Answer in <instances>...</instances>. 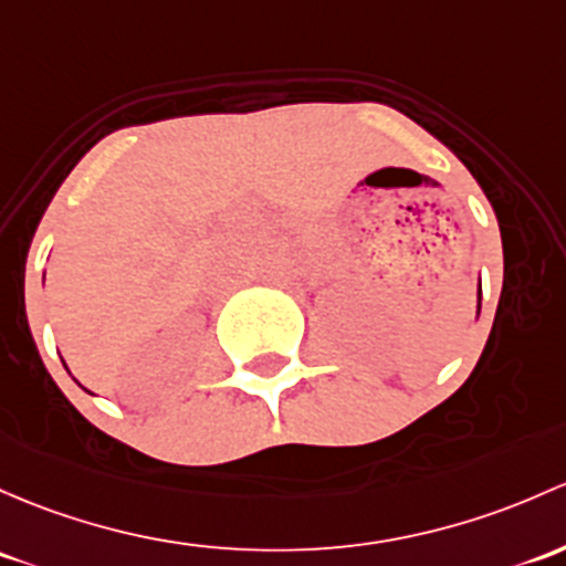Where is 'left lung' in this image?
I'll list each match as a JSON object with an SVG mask.
<instances>
[{
	"label": "left lung",
	"instance_id": "left-lung-1",
	"mask_svg": "<svg viewBox=\"0 0 566 566\" xmlns=\"http://www.w3.org/2000/svg\"><path fill=\"white\" fill-rule=\"evenodd\" d=\"M480 295H483V287H478V314H480Z\"/></svg>",
	"mask_w": 566,
	"mask_h": 566
}]
</instances>
